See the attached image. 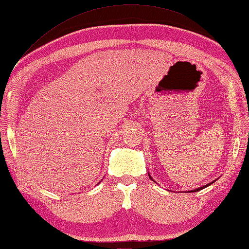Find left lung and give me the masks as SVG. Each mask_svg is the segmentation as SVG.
I'll use <instances>...</instances> for the list:
<instances>
[{"label": "left lung", "instance_id": "obj_1", "mask_svg": "<svg viewBox=\"0 0 249 249\" xmlns=\"http://www.w3.org/2000/svg\"><path fill=\"white\" fill-rule=\"evenodd\" d=\"M150 177V175H149ZM150 178L152 179V178L150 177ZM153 180V179H152ZM212 183H214V180L213 181H211V183H209V184H207V185H205V186H203V187H199V188H196V189H195V190H191V191H189V192H196V191H199V190H202V189H204V188H206V187H208V186H210Z\"/></svg>", "mask_w": 249, "mask_h": 249}]
</instances>
